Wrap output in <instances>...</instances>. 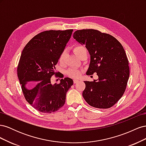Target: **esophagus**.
Instances as JSON below:
<instances>
[{"label":"esophagus","instance_id":"1","mask_svg":"<svg viewBox=\"0 0 146 146\" xmlns=\"http://www.w3.org/2000/svg\"><path fill=\"white\" fill-rule=\"evenodd\" d=\"M79 81L78 80H76V79H75V80H74V83H78Z\"/></svg>","mask_w":146,"mask_h":146}]
</instances>
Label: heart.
I'll list each match as a JSON object with an SVG mask.
<instances>
[{
	"mask_svg": "<svg viewBox=\"0 0 146 146\" xmlns=\"http://www.w3.org/2000/svg\"><path fill=\"white\" fill-rule=\"evenodd\" d=\"M73 50H74V52L75 53V54H76L77 56H78V57H80V55L82 54L83 51L86 50V48L81 45H76L74 46ZM66 54V51H64L62 54H61L60 58V62L61 63H62L63 62ZM67 74L68 75V76L70 77L73 78H77L81 76V75L82 74V70L77 68H70L68 70Z\"/></svg>",
	"mask_w": 146,
	"mask_h": 146,
	"instance_id": "1",
	"label": "heart"
}]
</instances>
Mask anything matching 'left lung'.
Wrapping results in <instances>:
<instances>
[{
	"label": "left lung",
	"mask_w": 146,
	"mask_h": 146,
	"mask_svg": "<svg viewBox=\"0 0 146 146\" xmlns=\"http://www.w3.org/2000/svg\"><path fill=\"white\" fill-rule=\"evenodd\" d=\"M73 37L85 45L90 54L86 75L96 72L99 77L93 82L85 81L83 98L95 108L113 107L124 93L129 78V60L124 48L115 38L98 30H78Z\"/></svg>",
	"instance_id": "left-lung-1"
}]
</instances>
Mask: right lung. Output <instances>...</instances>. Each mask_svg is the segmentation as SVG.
Instances as JSON below:
<instances>
[{"instance_id": "add662e5", "label": "right lung", "mask_w": 146, "mask_h": 146, "mask_svg": "<svg viewBox=\"0 0 146 146\" xmlns=\"http://www.w3.org/2000/svg\"><path fill=\"white\" fill-rule=\"evenodd\" d=\"M72 32L70 29L41 32L31 39L22 52L17 76L25 100L39 111L51 113L62 107L66 92L73 85V80L68 77L54 85L50 81L52 76H59L55 71V66Z\"/></svg>"}]
</instances>
